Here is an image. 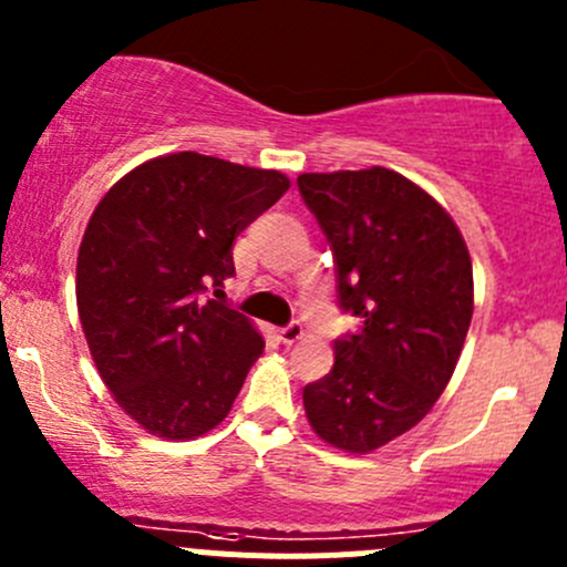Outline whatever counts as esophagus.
I'll list each match as a JSON object with an SVG mask.
<instances>
[{
    "label": "esophagus",
    "mask_w": 567,
    "mask_h": 567,
    "mask_svg": "<svg viewBox=\"0 0 567 567\" xmlns=\"http://www.w3.org/2000/svg\"><path fill=\"white\" fill-rule=\"evenodd\" d=\"M301 337H305V326H301L299 320H293V323H290V326L279 329V340H282L285 346H293V342H299Z\"/></svg>",
    "instance_id": "1"
}]
</instances>
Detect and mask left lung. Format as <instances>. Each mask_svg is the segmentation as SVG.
Masks as SVG:
<instances>
[{"instance_id":"8db88e82","label":"left lung","mask_w":567,"mask_h":567,"mask_svg":"<svg viewBox=\"0 0 567 567\" xmlns=\"http://www.w3.org/2000/svg\"><path fill=\"white\" fill-rule=\"evenodd\" d=\"M337 257L340 305L362 329L305 386L312 431L368 455L416 425L458 364L474 312L472 257L436 197L386 167L299 175Z\"/></svg>"}]
</instances>
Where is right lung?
Here are the masks:
<instances>
[{"mask_svg": "<svg viewBox=\"0 0 567 567\" xmlns=\"http://www.w3.org/2000/svg\"><path fill=\"white\" fill-rule=\"evenodd\" d=\"M288 188L279 169L183 151L134 167L95 205L79 320L114 403L151 436L188 442L230 414L266 340L203 293L236 274V236Z\"/></svg>", "mask_w": 567, "mask_h": 567, "instance_id": "right-lung-1", "label": "right lung"}]
</instances>
